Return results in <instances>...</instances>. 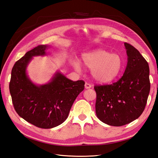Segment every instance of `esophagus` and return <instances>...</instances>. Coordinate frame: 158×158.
Masks as SVG:
<instances>
[{
  "instance_id": "1",
  "label": "esophagus",
  "mask_w": 158,
  "mask_h": 158,
  "mask_svg": "<svg viewBox=\"0 0 158 158\" xmlns=\"http://www.w3.org/2000/svg\"><path fill=\"white\" fill-rule=\"evenodd\" d=\"M91 88H92V85L89 84V83L85 82V89H89Z\"/></svg>"
}]
</instances>
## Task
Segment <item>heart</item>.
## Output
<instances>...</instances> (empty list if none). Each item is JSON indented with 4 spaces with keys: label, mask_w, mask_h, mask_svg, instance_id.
I'll list each match as a JSON object with an SVG mask.
<instances>
[{
    "label": "heart",
    "mask_w": 158,
    "mask_h": 158,
    "mask_svg": "<svg viewBox=\"0 0 158 158\" xmlns=\"http://www.w3.org/2000/svg\"><path fill=\"white\" fill-rule=\"evenodd\" d=\"M82 59L84 64L92 69L93 78L100 83H109L115 80L123 69V62L120 55L102 49L84 53ZM73 65L76 70H80L78 61H73Z\"/></svg>",
    "instance_id": "1"
}]
</instances>
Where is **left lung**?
Masks as SVG:
<instances>
[{
    "label": "left lung",
    "mask_w": 158,
    "mask_h": 158,
    "mask_svg": "<svg viewBox=\"0 0 158 158\" xmlns=\"http://www.w3.org/2000/svg\"><path fill=\"white\" fill-rule=\"evenodd\" d=\"M127 65L122 77L111 85H95V113L108 125L120 127L139 117L150 90L148 62L135 47L125 43Z\"/></svg>",
    "instance_id": "obj_1"
}]
</instances>
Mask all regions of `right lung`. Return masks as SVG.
Here are the masks:
<instances>
[{"mask_svg": "<svg viewBox=\"0 0 158 158\" xmlns=\"http://www.w3.org/2000/svg\"><path fill=\"white\" fill-rule=\"evenodd\" d=\"M49 47L38 45L16 61L9 85L13 106L18 115L41 128L57 127L67 118L85 84L83 80H69L60 72H56L47 84L36 85L31 82L27 74V65L33 56L45 55Z\"/></svg>", "mask_w": 158, "mask_h": 158, "instance_id": "right-lung-1", "label": "right lung"}]
</instances>
